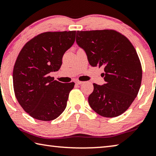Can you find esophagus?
<instances>
[{
	"instance_id": "obj_1",
	"label": "esophagus",
	"mask_w": 156,
	"mask_h": 156,
	"mask_svg": "<svg viewBox=\"0 0 156 156\" xmlns=\"http://www.w3.org/2000/svg\"><path fill=\"white\" fill-rule=\"evenodd\" d=\"M83 83H84V82L80 81V80H76V82H75V83L76 84H83Z\"/></svg>"
}]
</instances>
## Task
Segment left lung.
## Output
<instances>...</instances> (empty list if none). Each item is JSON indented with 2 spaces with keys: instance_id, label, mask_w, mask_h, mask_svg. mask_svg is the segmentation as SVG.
Instances as JSON below:
<instances>
[{
  "instance_id": "8db88e82",
  "label": "left lung",
  "mask_w": 156,
  "mask_h": 156,
  "mask_svg": "<svg viewBox=\"0 0 156 156\" xmlns=\"http://www.w3.org/2000/svg\"><path fill=\"white\" fill-rule=\"evenodd\" d=\"M76 43L85 51L92 67H103L105 84L94 83L88 98L95 112L114 118L130 107L138 94L142 71L133 44L122 34L112 30L77 31Z\"/></svg>"
}]
</instances>
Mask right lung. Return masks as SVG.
Listing matches in <instances>:
<instances>
[{
	"mask_svg": "<svg viewBox=\"0 0 156 156\" xmlns=\"http://www.w3.org/2000/svg\"><path fill=\"white\" fill-rule=\"evenodd\" d=\"M76 31H47L26 43L13 70L15 96L20 106L35 119H56L67 107L74 83L54 80L50 72L61 67L62 56L74 43Z\"/></svg>",
	"mask_w": 156,
	"mask_h": 156,
	"instance_id": "1",
	"label": "right lung"
}]
</instances>
